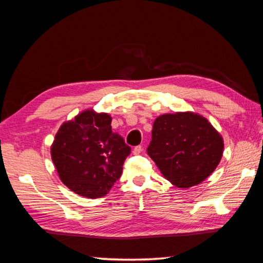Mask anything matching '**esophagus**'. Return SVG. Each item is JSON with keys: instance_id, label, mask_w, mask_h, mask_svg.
Listing matches in <instances>:
<instances>
[{"instance_id": "esophagus-1", "label": "esophagus", "mask_w": 263, "mask_h": 263, "mask_svg": "<svg viewBox=\"0 0 263 263\" xmlns=\"http://www.w3.org/2000/svg\"><path fill=\"white\" fill-rule=\"evenodd\" d=\"M141 152H142V147H141V146H137V147L133 148V151H132V153H133V154H135V155L140 154Z\"/></svg>"}]
</instances>
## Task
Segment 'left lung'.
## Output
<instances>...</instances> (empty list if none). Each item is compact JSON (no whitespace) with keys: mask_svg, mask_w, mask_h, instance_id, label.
Listing matches in <instances>:
<instances>
[{"mask_svg":"<svg viewBox=\"0 0 263 263\" xmlns=\"http://www.w3.org/2000/svg\"><path fill=\"white\" fill-rule=\"evenodd\" d=\"M223 148L222 136L207 118L186 111L155 119L147 153L164 178L179 189H189L213 174Z\"/></svg>","mask_w":263,"mask_h":263,"instance_id":"8db88e82","label":"left lung"}]
</instances>
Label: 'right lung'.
<instances>
[{
  "mask_svg": "<svg viewBox=\"0 0 263 263\" xmlns=\"http://www.w3.org/2000/svg\"><path fill=\"white\" fill-rule=\"evenodd\" d=\"M131 147L111 130V117L87 109L63 123L50 148L60 178L82 197H104L121 177Z\"/></svg>",
  "mask_w": 263,
  "mask_h": 263,
  "instance_id": "obj_1",
  "label": "right lung"
}]
</instances>
